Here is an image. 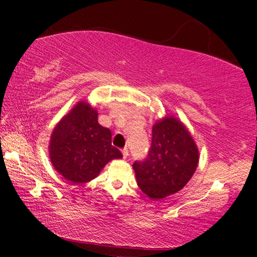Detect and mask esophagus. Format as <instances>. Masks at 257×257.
Segmentation results:
<instances>
[{"instance_id": "1", "label": "esophagus", "mask_w": 257, "mask_h": 257, "mask_svg": "<svg viewBox=\"0 0 257 257\" xmlns=\"http://www.w3.org/2000/svg\"><path fill=\"white\" fill-rule=\"evenodd\" d=\"M121 153H122V157H124V159H126V158L128 157V150L126 149V147H125V149L121 150Z\"/></svg>"}]
</instances>
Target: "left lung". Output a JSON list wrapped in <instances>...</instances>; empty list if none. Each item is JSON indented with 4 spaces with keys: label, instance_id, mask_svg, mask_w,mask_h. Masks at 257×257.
Listing matches in <instances>:
<instances>
[{
    "label": "left lung",
    "instance_id": "1",
    "mask_svg": "<svg viewBox=\"0 0 257 257\" xmlns=\"http://www.w3.org/2000/svg\"><path fill=\"white\" fill-rule=\"evenodd\" d=\"M199 163V150L186 126L172 115L157 121L152 144L143 161H136L139 188L151 199H164L185 187Z\"/></svg>",
    "mask_w": 257,
    "mask_h": 257
}]
</instances>
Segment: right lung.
I'll use <instances>...</instances> for the list:
<instances>
[{
  "instance_id": "add662e5",
  "label": "right lung",
  "mask_w": 257,
  "mask_h": 257,
  "mask_svg": "<svg viewBox=\"0 0 257 257\" xmlns=\"http://www.w3.org/2000/svg\"><path fill=\"white\" fill-rule=\"evenodd\" d=\"M111 131L98 122V112L79 101L56 126L49 153L56 171L73 184L92 180L112 159L122 154L111 144Z\"/></svg>"
}]
</instances>
